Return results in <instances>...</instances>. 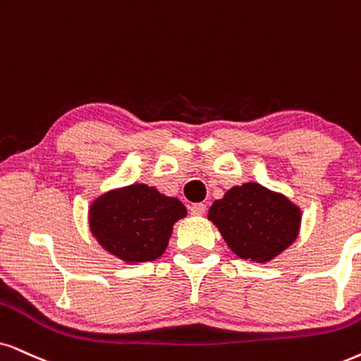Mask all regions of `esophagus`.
<instances>
[{
    "label": "esophagus",
    "mask_w": 361,
    "mask_h": 361,
    "mask_svg": "<svg viewBox=\"0 0 361 361\" xmlns=\"http://www.w3.org/2000/svg\"><path fill=\"white\" fill-rule=\"evenodd\" d=\"M190 213L193 214V216H203L204 213H207V204L204 203H195L190 207Z\"/></svg>",
    "instance_id": "1"
}]
</instances>
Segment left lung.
<instances>
[{
	"label": "left lung",
	"mask_w": 361,
	"mask_h": 361,
	"mask_svg": "<svg viewBox=\"0 0 361 361\" xmlns=\"http://www.w3.org/2000/svg\"><path fill=\"white\" fill-rule=\"evenodd\" d=\"M208 220L236 257L268 263L298 238L302 208L288 196L248 181L214 200Z\"/></svg>",
	"instance_id": "8db88e82"
}]
</instances>
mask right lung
I'll use <instances>...</instances> for the list:
<instances>
[{"mask_svg": "<svg viewBox=\"0 0 361 361\" xmlns=\"http://www.w3.org/2000/svg\"><path fill=\"white\" fill-rule=\"evenodd\" d=\"M186 207L145 183L113 188L88 208L91 235L103 250L128 264L154 262L166 252L173 226Z\"/></svg>", "mask_w": 361, "mask_h": 361, "instance_id": "add662e5", "label": "right lung"}]
</instances>
